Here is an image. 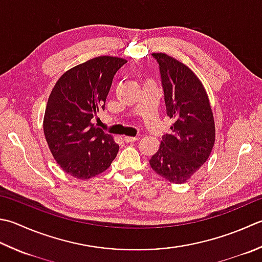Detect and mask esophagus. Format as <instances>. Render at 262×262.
<instances>
[{"instance_id":"esophagus-1","label":"esophagus","mask_w":262,"mask_h":262,"mask_svg":"<svg viewBox=\"0 0 262 262\" xmlns=\"http://www.w3.org/2000/svg\"><path fill=\"white\" fill-rule=\"evenodd\" d=\"M140 136H134V137H130V136H125L124 140L126 143H132V142H136Z\"/></svg>"}]
</instances>
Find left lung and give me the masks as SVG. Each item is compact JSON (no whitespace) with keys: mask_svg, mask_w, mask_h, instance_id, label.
Segmentation results:
<instances>
[{"mask_svg":"<svg viewBox=\"0 0 262 262\" xmlns=\"http://www.w3.org/2000/svg\"><path fill=\"white\" fill-rule=\"evenodd\" d=\"M159 64L170 133L150 159L158 175L175 184L188 181L211 153L214 121L207 92L193 71L165 53H153Z\"/></svg>","mask_w":262,"mask_h":262,"instance_id":"8db88e82","label":"left lung"}]
</instances>
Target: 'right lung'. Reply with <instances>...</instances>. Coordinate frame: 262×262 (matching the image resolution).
I'll return each instance as SVG.
<instances>
[{"label": "right lung", "instance_id": "obj_1", "mask_svg": "<svg viewBox=\"0 0 262 262\" xmlns=\"http://www.w3.org/2000/svg\"><path fill=\"white\" fill-rule=\"evenodd\" d=\"M127 61L97 56L67 71L51 92L44 116V135L55 161L75 178L103 172L119 145L92 119L104 110L116 73Z\"/></svg>", "mask_w": 262, "mask_h": 262}]
</instances>
